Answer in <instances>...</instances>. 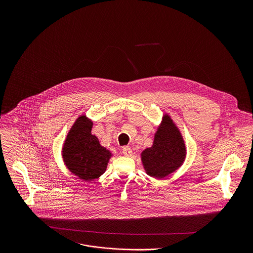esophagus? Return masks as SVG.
<instances>
[{
	"instance_id": "1",
	"label": "esophagus",
	"mask_w": 253,
	"mask_h": 253,
	"mask_svg": "<svg viewBox=\"0 0 253 253\" xmlns=\"http://www.w3.org/2000/svg\"><path fill=\"white\" fill-rule=\"evenodd\" d=\"M123 154L126 156V157H129L132 155V150L130 149V147L128 146H126L123 148Z\"/></svg>"
}]
</instances>
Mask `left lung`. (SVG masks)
<instances>
[{
  "mask_svg": "<svg viewBox=\"0 0 253 253\" xmlns=\"http://www.w3.org/2000/svg\"><path fill=\"white\" fill-rule=\"evenodd\" d=\"M186 149L179 130L169 116L155 134L153 146L141 154L146 172L156 178H164L183 164Z\"/></svg>",
  "mask_w": 253,
  "mask_h": 253,
  "instance_id": "left-lung-1",
  "label": "left lung"
}]
</instances>
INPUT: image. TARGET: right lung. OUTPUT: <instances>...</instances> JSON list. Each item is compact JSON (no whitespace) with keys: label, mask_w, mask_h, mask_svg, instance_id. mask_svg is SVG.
<instances>
[{"label":"right lung","mask_w":253,"mask_h":253,"mask_svg":"<svg viewBox=\"0 0 253 253\" xmlns=\"http://www.w3.org/2000/svg\"><path fill=\"white\" fill-rule=\"evenodd\" d=\"M92 123L80 117L70 129L63 146L65 165L81 179L91 181L102 175L107 168L111 153L99 144L91 134Z\"/></svg>","instance_id":"right-lung-1"}]
</instances>
